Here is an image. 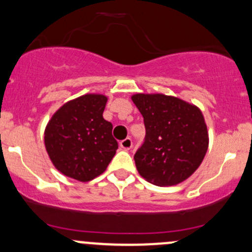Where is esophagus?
<instances>
[{"label":"esophagus","instance_id":"34e87169","mask_svg":"<svg viewBox=\"0 0 252 252\" xmlns=\"http://www.w3.org/2000/svg\"><path fill=\"white\" fill-rule=\"evenodd\" d=\"M132 145H133V143H132L131 138H126V139L121 140L120 143V147L123 148L124 150H129V149L132 148Z\"/></svg>","mask_w":252,"mask_h":252}]
</instances>
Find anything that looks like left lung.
<instances>
[{
	"label": "left lung",
	"instance_id": "1",
	"mask_svg": "<svg viewBox=\"0 0 252 252\" xmlns=\"http://www.w3.org/2000/svg\"><path fill=\"white\" fill-rule=\"evenodd\" d=\"M144 118L145 140L134 155L138 173L158 186H173L201 166L209 145L201 109L163 94L131 97Z\"/></svg>",
	"mask_w": 252,
	"mask_h": 252
}]
</instances>
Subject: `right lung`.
<instances>
[{"instance_id": "add662e5", "label": "right lung", "mask_w": 252, "mask_h": 252, "mask_svg": "<svg viewBox=\"0 0 252 252\" xmlns=\"http://www.w3.org/2000/svg\"><path fill=\"white\" fill-rule=\"evenodd\" d=\"M108 97L88 94L68 101L51 116L44 144L55 168L78 181L101 175L114 158L118 142L103 119Z\"/></svg>"}]
</instances>
